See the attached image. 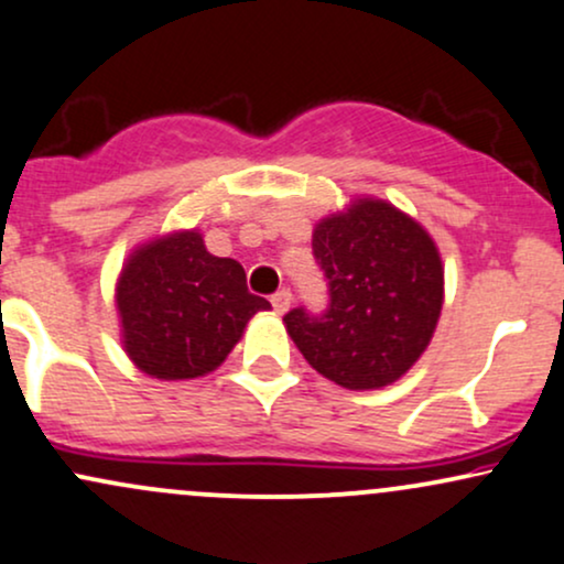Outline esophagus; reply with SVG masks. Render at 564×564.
<instances>
[{"mask_svg": "<svg viewBox=\"0 0 564 564\" xmlns=\"http://www.w3.org/2000/svg\"><path fill=\"white\" fill-rule=\"evenodd\" d=\"M270 304H273V310H275L278 315H283L291 307V291L289 289L275 291V294L270 296Z\"/></svg>", "mask_w": 564, "mask_h": 564, "instance_id": "esophagus-1", "label": "esophagus"}]
</instances>
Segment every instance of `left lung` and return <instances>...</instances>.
Masks as SVG:
<instances>
[{"mask_svg": "<svg viewBox=\"0 0 564 564\" xmlns=\"http://www.w3.org/2000/svg\"><path fill=\"white\" fill-rule=\"evenodd\" d=\"M328 286L323 313L294 307L289 336L310 366L347 390H379L419 360L443 310L435 241L403 212L364 198L313 232Z\"/></svg>", "mask_w": 564, "mask_h": 564, "instance_id": "left-lung-1", "label": "left lung"}]
</instances>
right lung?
<instances>
[{
	"label": "right lung",
	"mask_w": 564,
	"mask_h": 564,
	"mask_svg": "<svg viewBox=\"0 0 564 564\" xmlns=\"http://www.w3.org/2000/svg\"><path fill=\"white\" fill-rule=\"evenodd\" d=\"M127 355L156 379H196L228 358L270 302L246 289L236 260L206 251L196 230L142 246L116 286Z\"/></svg>",
	"instance_id": "obj_1"
}]
</instances>
